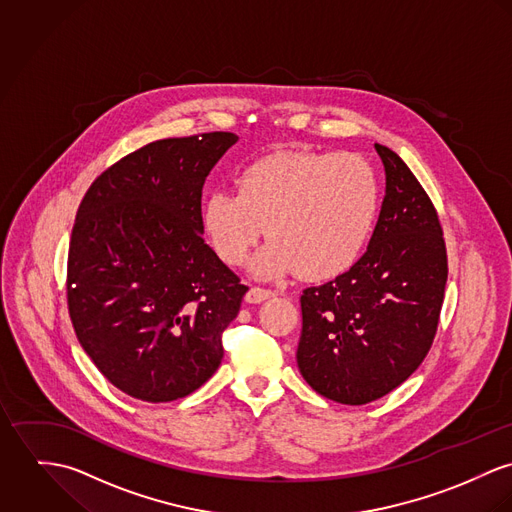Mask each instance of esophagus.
<instances>
[{"label":"esophagus","instance_id":"obj_1","mask_svg":"<svg viewBox=\"0 0 512 512\" xmlns=\"http://www.w3.org/2000/svg\"><path fill=\"white\" fill-rule=\"evenodd\" d=\"M275 292L269 290V288H263V286H251L245 294V300L251 302V304H257V302H263L267 298H271Z\"/></svg>","mask_w":512,"mask_h":512}]
</instances>
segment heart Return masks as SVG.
Returning <instances> with one entry per match:
<instances>
[{
	"label": "heart",
	"instance_id": "heart-1",
	"mask_svg": "<svg viewBox=\"0 0 512 512\" xmlns=\"http://www.w3.org/2000/svg\"><path fill=\"white\" fill-rule=\"evenodd\" d=\"M377 210L379 180L361 155L283 151L245 165L237 192H210L202 229L224 263L239 265L267 226L273 241L253 263L259 275L298 269L324 281L359 259Z\"/></svg>",
	"mask_w": 512,
	"mask_h": 512
}]
</instances>
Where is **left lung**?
<instances>
[{
    "label": "left lung",
    "instance_id": "1",
    "mask_svg": "<svg viewBox=\"0 0 512 512\" xmlns=\"http://www.w3.org/2000/svg\"><path fill=\"white\" fill-rule=\"evenodd\" d=\"M387 190L363 257L300 296L296 349L304 381L341 404H367L402 385L438 330L448 253L438 212L406 163L375 143Z\"/></svg>",
    "mask_w": 512,
    "mask_h": 512
}]
</instances>
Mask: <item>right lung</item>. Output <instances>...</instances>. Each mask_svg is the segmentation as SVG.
<instances>
[{
    "label": "right lung",
    "instance_id": "add662e5",
    "mask_svg": "<svg viewBox=\"0 0 512 512\" xmlns=\"http://www.w3.org/2000/svg\"><path fill=\"white\" fill-rule=\"evenodd\" d=\"M235 141L228 131L153 141L102 172L78 206L68 314L129 397H186L222 363V334L249 288L202 237V188Z\"/></svg>",
    "mask_w": 512,
    "mask_h": 512
}]
</instances>
